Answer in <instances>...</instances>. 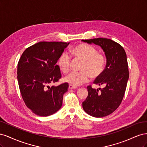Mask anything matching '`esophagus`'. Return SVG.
Masks as SVG:
<instances>
[{"label": "esophagus", "mask_w": 147, "mask_h": 147, "mask_svg": "<svg viewBox=\"0 0 147 147\" xmlns=\"http://www.w3.org/2000/svg\"><path fill=\"white\" fill-rule=\"evenodd\" d=\"M77 88V86L72 85V84H69V89H70V90H74V89H76Z\"/></svg>", "instance_id": "esophagus-1"}]
</instances>
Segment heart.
<instances>
[{
    "label": "heart",
    "instance_id": "b5f03b06",
    "mask_svg": "<svg viewBox=\"0 0 147 147\" xmlns=\"http://www.w3.org/2000/svg\"><path fill=\"white\" fill-rule=\"evenodd\" d=\"M72 54L83 61L81 72H72L64 78V81L74 86H79L92 78L99 77L103 73L105 66V56L97 52L96 48L88 44H80L71 50ZM71 56L64 52L60 55L57 65L62 72L67 73L70 67Z\"/></svg>",
    "mask_w": 147,
    "mask_h": 147
}]
</instances>
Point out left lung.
<instances>
[{
    "label": "left lung",
    "instance_id": "left-lung-1",
    "mask_svg": "<svg viewBox=\"0 0 147 147\" xmlns=\"http://www.w3.org/2000/svg\"><path fill=\"white\" fill-rule=\"evenodd\" d=\"M88 43L100 46L107 59L105 68L94 83L104 85L100 90L87 87L88 95L83 102L84 112L92 117L101 118L112 113L121 104L129 79L126 52L119 43L105 38L82 40Z\"/></svg>",
    "mask_w": 147,
    "mask_h": 147
}]
</instances>
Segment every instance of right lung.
<instances>
[{
    "mask_svg": "<svg viewBox=\"0 0 147 147\" xmlns=\"http://www.w3.org/2000/svg\"><path fill=\"white\" fill-rule=\"evenodd\" d=\"M69 43L40 42L23 52L18 64L17 78L26 105L38 116L47 117L58 111L69 84L50 86L61 74L56 63Z\"/></svg>",
    "mask_w": 147,
    "mask_h": 147,
    "instance_id": "obj_1",
    "label": "right lung"
}]
</instances>
